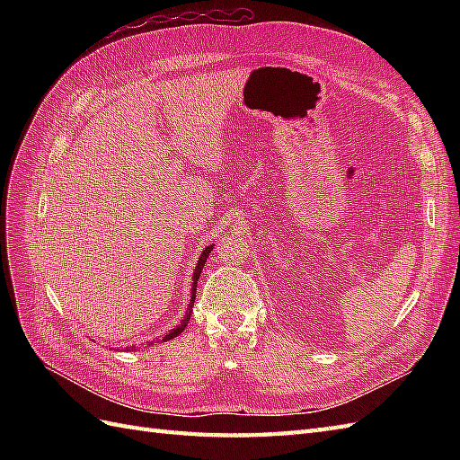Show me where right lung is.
<instances>
[{"label": "right lung", "instance_id": "right-lung-1", "mask_svg": "<svg viewBox=\"0 0 460 460\" xmlns=\"http://www.w3.org/2000/svg\"><path fill=\"white\" fill-rule=\"evenodd\" d=\"M213 252V245H207L203 252H201V255H199V261H198V264H196V270H193V278H191V291H190V305H188V311H186V314H184V318H182V323H180L176 328H172L169 333H164L163 336V340L161 341H169V340H172V338H176L178 333H182V330L188 326V320H190V316H191V311H193V301H196V289H198V280H199V276H201V270H203V267H205V262H207V257H208V253ZM153 341H147V345H151ZM157 343V341H155ZM132 349H136V345H130ZM130 347H127V351L130 349Z\"/></svg>", "mask_w": 460, "mask_h": 460}]
</instances>
